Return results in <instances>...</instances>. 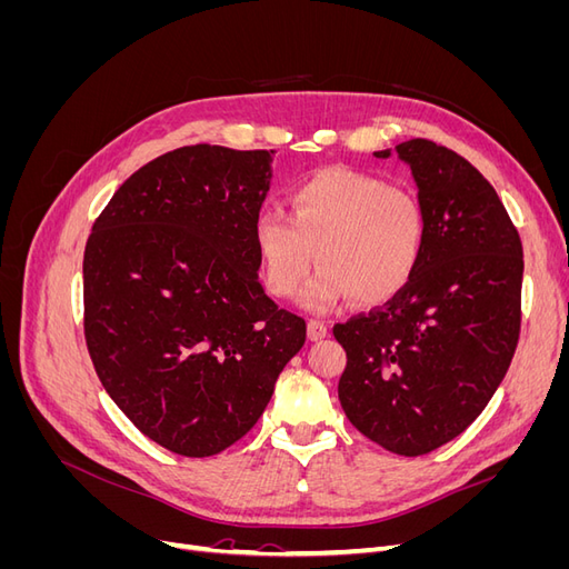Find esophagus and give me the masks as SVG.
I'll return each instance as SVG.
<instances>
[{
    "instance_id": "obj_1",
    "label": "esophagus",
    "mask_w": 569,
    "mask_h": 569,
    "mask_svg": "<svg viewBox=\"0 0 569 569\" xmlns=\"http://www.w3.org/2000/svg\"><path fill=\"white\" fill-rule=\"evenodd\" d=\"M327 337V325L320 320H308V339L320 341Z\"/></svg>"
}]
</instances>
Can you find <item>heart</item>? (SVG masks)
I'll return each instance as SVG.
<instances>
[{
	"label": "heart",
	"mask_w": 569,
	"mask_h": 569,
	"mask_svg": "<svg viewBox=\"0 0 569 569\" xmlns=\"http://www.w3.org/2000/svg\"><path fill=\"white\" fill-rule=\"evenodd\" d=\"M291 216L261 209L253 242L266 289L291 299L303 291L308 311L325 313L353 295L360 303H382L410 282L425 244L420 199L403 184L377 176L330 168L299 182L289 194Z\"/></svg>",
	"instance_id": "b5f03b06"
}]
</instances>
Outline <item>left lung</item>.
Here are the masks:
<instances>
[{
  "mask_svg": "<svg viewBox=\"0 0 569 569\" xmlns=\"http://www.w3.org/2000/svg\"><path fill=\"white\" fill-rule=\"evenodd\" d=\"M396 153L425 213L420 263L399 295L332 332L347 351L339 401L349 422L412 458L465 432L503 382L520 337L525 263L506 206L470 161L420 137Z\"/></svg>",
  "mask_w": 569,
  "mask_h": 569,
  "instance_id": "left-lung-1",
  "label": "left lung"
}]
</instances>
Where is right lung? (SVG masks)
I'll return each instance as SVG.
<instances>
[{
    "instance_id": "1",
    "label": "right lung",
    "mask_w": 569,
    "mask_h": 569,
    "mask_svg": "<svg viewBox=\"0 0 569 569\" xmlns=\"http://www.w3.org/2000/svg\"><path fill=\"white\" fill-rule=\"evenodd\" d=\"M272 151L194 144L132 173L84 247V341L144 437L187 458L226 451L263 416L306 341L258 282L253 218Z\"/></svg>"
}]
</instances>
